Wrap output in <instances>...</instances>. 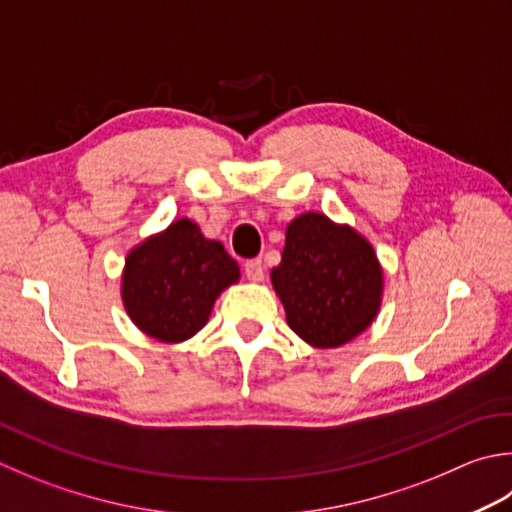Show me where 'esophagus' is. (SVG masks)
Listing matches in <instances>:
<instances>
[{
	"label": "esophagus",
	"mask_w": 512,
	"mask_h": 512,
	"mask_svg": "<svg viewBox=\"0 0 512 512\" xmlns=\"http://www.w3.org/2000/svg\"><path fill=\"white\" fill-rule=\"evenodd\" d=\"M244 273H246L250 282H262V279H264L262 259H248V262L244 264Z\"/></svg>",
	"instance_id": "1"
}]
</instances>
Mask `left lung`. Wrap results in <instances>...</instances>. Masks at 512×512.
Masks as SVG:
<instances>
[{
    "label": "left lung",
    "mask_w": 512,
    "mask_h": 512,
    "mask_svg": "<svg viewBox=\"0 0 512 512\" xmlns=\"http://www.w3.org/2000/svg\"><path fill=\"white\" fill-rule=\"evenodd\" d=\"M286 322L306 344L337 348L373 324L384 273L355 228L304 213L286 228L282 262L270 273Z\"/></svg>",
    "instance_id": "8db88e82"
}]
</instances>
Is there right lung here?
I'll return each mask as SVG.
<instances>
[{
	"instance_id": "obj_1",
	"label": "right lung",
	"mask_w": 512,
	"mask_h": 512,
	"mask_svg": "<svg viewBox=\"0 0 512 512\" xmlns=\"http://www.w3.org/2000/svg\"><path fill=\"white\" fill-rule=\"evenodd\" d=\"M237 279L239 266L224 246L184 217L130 250L122 299L139 330L177 344L206 326L215 299Z\"/></svg>"
}]
</instances>
